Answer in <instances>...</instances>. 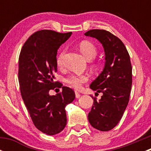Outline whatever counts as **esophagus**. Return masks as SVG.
Here are the masks:
<instances>
[{
	"label": "esophagus",
	"instance_id": "obj_1",
	"mask_svg": "<svg viewBox=\"0 0 151 151\" xmlns=\"http://www.w3.org/2000/svg\"><path fill=\"white\" fill-rule=\"evenodd\" d=\"M75 96H76V98L78 99L81 96V94H80L79 92H77V91H75Z\"/></svg>",
	"mask_w": 151,
	"mask_h": 151
}]
</instances>
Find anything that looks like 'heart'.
<instances>
[{
  "label": "heart",
  "mask_w": 151,
  "mask_h": 151,
  "mask_svg": "<svg viewBox=\"0 0 151 151\" xmlns=\"http://www.w3.org/2000/svg\"><path fill=\"white\" fill-rule=\"evenodd\" d=\"M79 49L82 54L88 60L94 58L97 55V48L92 42L88 41H83L79 45ZM64 54V50L60 52L57 56L56 62L58 66H61L63 64V56ZM95 66H98V63H94ZM88 80V77L86 74H72L65 79V83L74 89H80L82 88L84 83H87Z\"/></svg>",
  "instance_id": "obj_1"
}]
</instances>
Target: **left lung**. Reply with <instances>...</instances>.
Returning a JSON list of instances; mask_svg holds the SVG:
<instances>
[{
  "label": "left lung",
  "instance_id": "8db88e82",
  "mask_svg": "<svg viewBox=\"0 0 151 151\" xmlns=\"http://www.w3.org/2000/svg\"><path fill=\"white\" fill-rule=\"evenodd\" d=\"M85 35L98 39L104 48V68L90 86L102 96L99 100L91 96L93 104L88 117L93 127L107 132L121 121L129 103L132 85L130 57L122 41L107 30L93 29Z\"/></svg>",
  "mask_w": 151,
  "mask_h": 151
}]
</instances>
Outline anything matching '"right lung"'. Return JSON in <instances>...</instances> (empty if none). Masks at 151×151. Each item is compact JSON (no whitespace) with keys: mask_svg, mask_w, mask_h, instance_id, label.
<instances>
[{"mask_svg":"<svg viewBox=\"0 0 151 151\" xmlns=\"http://www.w3.org/2000/svg\"><path fill=\"white\" fill-rule=\"evenodd\" d=\"M51 30L35 32L28 38L19 57V88L22 98L34 126L48 135L58 134L66 125L65 107L74 101V91L55 82L57 72V51L71 36ZM62 87V91L50 96L48 91Z\"/></svg>","mask_w":151,"mask_h":151,"instance_id":"add662e5","label":"right lung"}]
</instances>
